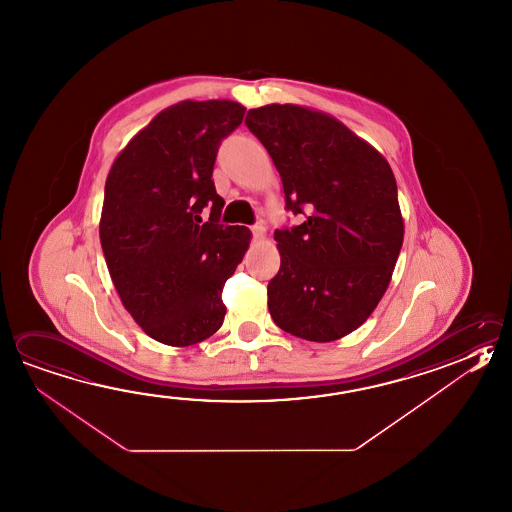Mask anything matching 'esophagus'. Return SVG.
Here are the masks:
<instances>
[{
  "label": "esophagus",
  "instance_id": "34e87169",
  "mask_svg": "<svg viewBox=\"0 0 512 512\" xmlns=\"http://www.w3.org/2000/svg\"><path fill=\"white\" fill-rule=\"evenodd\" d=\"M251 233H253V237H255V239H262V237H264V233H266V228L262 226L261 222H257V224H253V226H251Z\"/></svg>",
  "mask_w": 512,
  "mask_h": 512
}]
</instances>
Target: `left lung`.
<instances>
[{
	"label": "left lung",
	"mask_w": 512,
	"mask_h": 512,
	"mask_svg": "<svg viewBox=\"0 0 512 512\" xmlns=\"http://www.w3.org/2000/svg\"><path fill=\"white\" fill-rule=\"evenodd\" d=\"M244 123L279 170L286 210L306 217L275 230L271 319L311 342L346 337L384 297L404 241L393 170L348 126L311 108L273 103Z\"/></svg>",
	"instance_id": "left-lung-1"
}]
</instances>
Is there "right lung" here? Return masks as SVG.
I'll use <instances>...</instances> for the list:
<instances>
[{
  "label": "right lung",
  "instance_id": "1",
  "mask_svg": "<svg viewBox=\"0 0 512 512\" xmlns=\"http://www.w3.org/2000/svg\"><path fill=\"white\" fill-rule=\"evenodd\" d=\"M244 112L228 99L181 101L110 168L99 222L108 271L126 311L166 346H192L221 328L222 286L250 246L248 228L219 222L224 201L212 181L219 145Z\"/></svg>",
  "mask_w": 512,
  "mask_h": 512
}]
</instances>
